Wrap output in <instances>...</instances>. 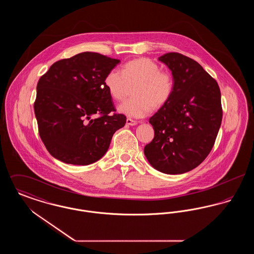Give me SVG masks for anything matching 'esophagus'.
<instances>
[{"instance_id":"esophagus-1","label":"esophagus","mask_w":254,"mask_h":254,"mask_svg":"<svg viewBox=\"0 0 254 254\" xmlns=\"http://www.w3.org/2000/svg\"><path fill=\"white\" fill-rule=\"evenodd\" d=\"M137 124H138V122L132 120V119H130V118H127V126H135V125H137Z\"/></svg>"}]
</instances>
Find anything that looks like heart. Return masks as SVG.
<instances>
[{
	"label": "heart",
	"mask_w": 254,
	"mask_h": 254,
	"mask_svg": "<svg viewBox=\"0 0 254 254\" xmlns=\"http://www.w3.org/2000/svg\"><path fill=\"white\" fill-rule=\"evenodd\" d=\"M133 98L124 101L118 111L131 118H143L152 108L159 109L166 106L174 91V80L170 73L161 70L153 61L138 58L123 64L121 72L111 69L104 79V85L109 96L120 101L127 85H134Z\"/></svg>",
	"instance_id": "b5f03b06"
}]
</instances>
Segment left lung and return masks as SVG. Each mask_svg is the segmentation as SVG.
I'll return each instance as SVG.
<instances>
[{
    "instance_id": "1",
    "label": "left lung",
    "mask_w": 254,
    "mask_h": 254,
    "mask_svg": "<svg viewBox=\"0 0 254 254\" xmlns=\"http://www.w3.org/2000/svg\"><path fill=\"white\" fill-rule=\"evenodd\" d=\"M172 72L174 91L169 103L149 119L153 140L144 148L149 164L167 174L198 167L211 151L221 127V91L200 64L178 52L159 57Z\"/></svg>"
}]
</instances>
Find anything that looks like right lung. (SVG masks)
<instances>
[{"label": "right lung", "mask_w": 254, "mask_h": 254, "mask_svg": "<svg viewBox=\"0 0 254 254\" xmlns=\"http://www.w3.org/2000/svg\"><path fill=\"white\" fill-rule=\"evenodd\" d=\"M120 61L95 52L54 63L38 81L34 112L49 153L86 166L103 157L116 130L126 125L104 85Z\"/></svg>", "instance_id": "obj_1"}]
</instances>
